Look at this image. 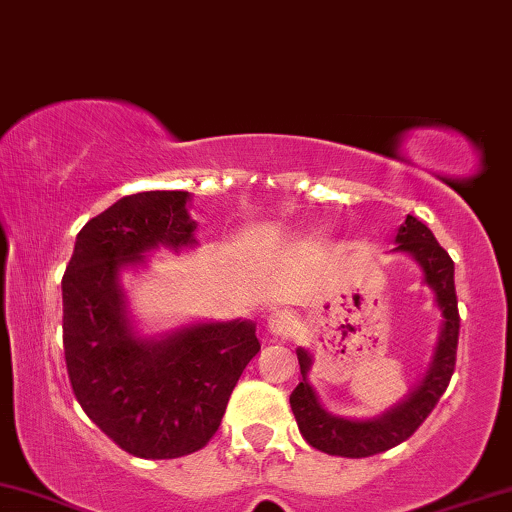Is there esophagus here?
I'll return each mask as SVG.
<instances>
[{
    "instance_id": "34e87169",
    "label": "esophagus",
    "mask_w": 512,
    "mask_h": 512,
    "mask_svg": "<svg viewBox=\"0 0 512 512\" xmlns=\"http://www.w3.org/2000/svg\"><path fill=\"white\" fill-rule=\"evenodd\" d=\"M295 325H298V321H295L293 311H288V309L270 311V316H268V332H270V335L288 337V335H293Z\"/></svg>"
}]
</instances>
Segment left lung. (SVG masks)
<instances>
[{
	"instance_id": "8db88e82",
	"label": "left lung",
	"mask_w": 512,
	"mask_h": 512,
	"mask_svg": "<svg viewBox=\"0 0 512 512\" xmlns=\"http://www.w3.org/2000/svg\"><path fill=\"white\" fill-rule=\"evenodd\" d=\"M392 254H406L418 263L422 284L434 293V305L441 311V330L436 337L432 360L422 379L399 399L395 406L374 418H344L325 409L309 372L314 358L307 348H298L302 381L291 392V409L309 446L328 455L369 457L399 446L425 422L448 388L455 372L459 335V314L455 295V263L448 251L436 242L434 233L416 217H406L397 228Z\"/></svg>"
}]
</instances>
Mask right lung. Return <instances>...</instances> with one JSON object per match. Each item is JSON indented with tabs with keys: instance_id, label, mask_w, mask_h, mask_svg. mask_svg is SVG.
Masks as SVG:
<instances>
[{
	"instance_id": "right-lung-1",
	"label": "right lung",
	"mask_w": 512,
	"mask_h": 512,
	"mask_svg": "<svg viewBox=\"0 0 512 512\" xmlns=\"http://www.w3.org/2000/svg\"><path fill=\"white\" fill-rule=\"evenodd\" d=\"M189 191L124 196L78 233L62 279L64 358L73 395L127 453L173 459L219 429L242 369L261 351L256 323L191 321L159 335L133 323L124 272L150 254L194 249Z\"/></svg>"
}]
</instances>
